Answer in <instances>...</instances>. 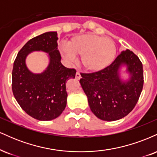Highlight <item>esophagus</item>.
Instances as JSON below:
<instances>
[{"label":"esophagus","instance_id":"34e87169","mask_svg":"<svg viewBox=\"0 0 157 157\" xmlns=\"http://www.w3.org/2000/svg\"><path fill=\"white\" fill-rule=\"evenodd\" d=\"M75 77H76L77 80H80L81 78V75H80V73L79 72V71H77L76 73V75H75Z\"/></svg>","mask_w":157,"mask_h":157}]
</instances>
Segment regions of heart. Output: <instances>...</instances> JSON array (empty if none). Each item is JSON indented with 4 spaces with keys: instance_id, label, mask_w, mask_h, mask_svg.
I'll list each match as a JSON object with an SVG mask.
<instances>
[{
    "instance_id": "1",
    "label": "heart",
    "mask_w": 157,
    "mask_h": 157,
    "mask_svg": "<svg viewBox=\"0 0 157 157\" xmlns=\"http://www.w3.org/2000/svg\"><path fill=\"white\" fill-rule=\"evenodd\" d=\"M60 52L65 58L70 61L75 60V55L82 56L81 63L85 69L97 72L113 62L117 47L111 39L86 33L73 37L68 42V47L63 46Z\"/></svg>"
}]
</instances>
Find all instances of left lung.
<instances>
[{
  "mask_svg": "<svg viewBox=\"0 0 157 157\" xmlns=\"http://www.w3.org/2000/svg\"><path fill=\"white\" fill-rule=\"evenodd\" d=\"M129 74L120 78L122 66ZM80 82L94 114L102 120L123 118L134 109L143 87V68L139 57L128 49L121 52L110 66L97 72L80 74Z\"/></svg>",
  "mask_w": 157,
  "mask_h": 157,
  "instance_id": "left-lung-1",
  "label": "left lung"
}]
</instances>
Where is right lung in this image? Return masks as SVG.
<instances>
[{"mask_svg":"<svg viewBox=\"0 0 157 157\" xmlns=\"http://www.w3.org/2000/svg\"><path fill=\"white\" fill-rule=\"evenodd\" d=\"M57 32H48L29 40L20 50L12 69V92L23 111L32 117L48 121L58 117L67 102L66 82L75 78L76 70L61 63ZM48 53L50 63L44 72L34 74L25 59L32 51Z\"/></svg>","mask_w":157,"mask_h":157,"instance_id":"right-lung-1","label":"right lung"}]
</instances>
